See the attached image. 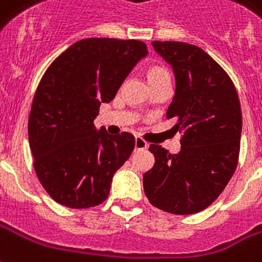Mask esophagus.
<instances>
[{
    "mask_svg": "<svg viewBox=\"0 0 262 262\" xmlns=\"http://www.w3.org/2000/svg\"><path fill=\"white\" fill-rule=\"evenodd\" d=\"M148 144H147L146 141L140 139V137H136V140H135V148L136 150H146Z\"/></svg>",
    "mask_w": 262,
    "mask_h": 262,
    "instance_id": "obj_1",
    "label": "esophagus"
}]
</instances>
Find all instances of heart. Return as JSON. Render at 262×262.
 <instances>
[{"label": "heart", "mask_w": 262, "mask_h": 262, "mask_svg": "<svg viewBox=\"0 0 262 262\" xmlns=\"http://www.w3.org/2000/svg\"><path fill=\"white\" fill-rule=\"evenodd\" d=\"M147 80L150 84H154V83L160 82V80H164V79H169V72L166 71L164 67H160V65H152L146 71Z\"/></svg>", "instance_id": "heart-1"}]
</instances>
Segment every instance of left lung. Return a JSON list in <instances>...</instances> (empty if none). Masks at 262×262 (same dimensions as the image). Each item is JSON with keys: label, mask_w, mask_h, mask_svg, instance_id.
<instances>
[{"label": "left lung", "mask_w": 262, "mask_h": 262, "mask_svg": "<svg viewBox=\"0 0 262 262\" xmlns=\"http://www.w3.org/2000/svg\"><path fill=\"white\" fill-rule=\"evenodd\" d=\"M152 47L175 73L166 118H175L183 136L178 154L151 144L156 162L143 176V187L157 208L195 214L218 199L237 166L239 97L228 73L200 47L180 41H152Z\"/></svg>", "instance_id": "8db88e82"}]
</instances>
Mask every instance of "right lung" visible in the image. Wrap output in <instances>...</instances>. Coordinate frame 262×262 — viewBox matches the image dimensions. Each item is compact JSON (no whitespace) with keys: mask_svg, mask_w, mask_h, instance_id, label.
<instances>
[{"mask_svg":"<svg viewBox=\"0 0 262 262\" xmlns=\"http://www.w3.org/2000/svg\"><path fill=\"white\" fill-rule=\"evenodd\" d=\"M147 54L139 40L84 38L41 77L29 116V144L40 183L59 204L90 208L106 200L135 137L97 130L94 119Z\"/></svg>","mask_w":262,"mask_h":262,"instance_id":"1","label":"right lung"}]
</instances>
